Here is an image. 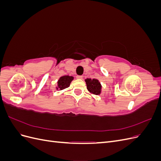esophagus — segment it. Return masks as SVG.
<instances>
[{
    "instance_id": "34e87169",
    "label": "esophagus",
    "mask_w": 161,
    "mask_h": 161,
    "mask_svg": "<svg viewBox=\"0 0 161 161\" xmlns=\"http://www.w3.org/2000/svg\"><path fill=\"white\" fill-rule=\"evenodd\" d=\"M82 78H83V76H81V75H77L76 76V79H82Z\"/></svg>"
}]
</instances>
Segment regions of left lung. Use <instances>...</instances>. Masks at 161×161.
I'll return each mask as SVG.
<instances>
[{"mask_svg": "<svg viewBox=\"0 0 161 161\" xmlns=\"http://www.w3.org/2000/svg\"><path fill=\"white\" fill-rule=\"evenodd\" d=\"M87 89H88L92 94L99 95L101 92V85L98 80L95 79H87L85 80Z\"/></svg>", "mask_w": 161, "mask_h": 161, "instance_id": "1", "label": "left lung"}]
</instances>
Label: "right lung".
<instances>
[{
	"label": "right lung",
	"mask_w": 161,
	"mask_h": 161,
	"mask_svg": "<svg viewBox=\"0 0 161 161\" xmlns=\"http://www.w3.org/2000/svg\"><path fill=\"white\" fill-rule=\"evenodd\" d=\"M73 80V77L70 76H63L60 78L58 81V88L60 90L68 88L70 85L71 81Z\"/></svg>",
	"instance_id": "add662e5"
}]
</instances>
